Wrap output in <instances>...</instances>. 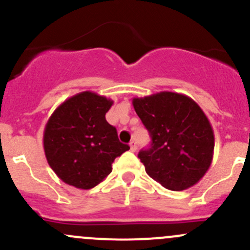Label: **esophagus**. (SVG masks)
<instances>
[{"label":"esophagus","instance_id":"34e87169","mask_svg":"<svg viewBox=\"0 0 250 250\" xmlns=\"http://www.w3.org/2000/svg\"><path fill=\"white\" fill-rule=\"evenodd\" d=\"M129 146H130V151H133V152H135V151H137V143H135L134 140L130 141Z\"/></svg>","mask_w":250,"mask_h":250}]
</instances>
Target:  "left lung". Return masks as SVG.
Listing matches in <instances>:
<instances>
[{
  "label": "left lung",
  "instance_id": "obj_1",
  "mask_svg": "<svg viewBox=\"0 0 250 250\" xmlns=\"http://www.w3.org/2000/svg\"><path fill=\"white\" fill-rule=\"evenodd\" d=\"M132 103L152 140L138 155L148 176L172 191L196 185L214 155L213 128L200 105L175 92L133 98Z\"/></svg>",
  "mask_w": 250,
  "mask_h": 250
}]
</instances>
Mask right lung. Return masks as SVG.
Listing matches in <instances>:
<instances>
[{"mask_svg":"<svg viewBox=\"0 0 250 250\" xmlns=\"http://www.w3.org/2000/svg\"><path fill=\"white\" fill-rule=\"evenodd\" d=\"M113 102L94 92H81L59 105L43 132L47 162L58 178L89 190L112 172V163L129 146L105 118Z\"/></svg>","mask_w":250,"mask_h":250,"instance_id":"right-lung-1","label":"right lung"}]
</instances>
